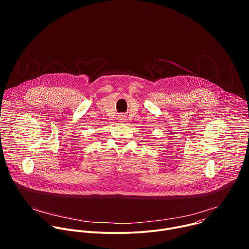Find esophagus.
<instances>
[{
    "mask_svg": "<svg viewBox=\"0 0 249 249\" xmlns=\"http://www.w3.org/2000/svg\"><path fill=\"white\" fill-rule=\"evenodd\" d=\"M125 117H126L125 115L121 114V115H119V116H118V120H119V121H121V122H124V121L126 120V118H125Z\"/></svg>",
    "mask_w": 249,
    "mask_h": 249,
    "instance_id": "34e87169",
    "label": "esophagus"
}]
</instances>
